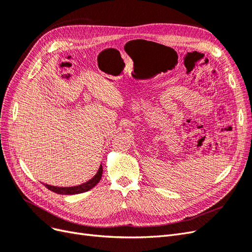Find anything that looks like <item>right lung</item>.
<instances>
[{
    "label": "right lung",
    "mask_w": 252,
    "mask_h": 252,
    "mask_svg": "<svg viewBox=\"0 0 252 252\" xmlns=\"http://www.w3.org/2000/svg\"><path fill=\"white\" fill-rule=\"evenodd\" d=\"M102 174H103V167L101 165L94 177L91 180H89L88 182L84 183V184H82V185L73 186V187H57V186H51V185H47V184H44V185H45V187L51 190V191L59 193V194H78V193L88 191V190H90L91 188H94L97 184V183L100 182V180L102 178Z\"/></svg>",
    "instance_id": "1"
}]
</instances>
